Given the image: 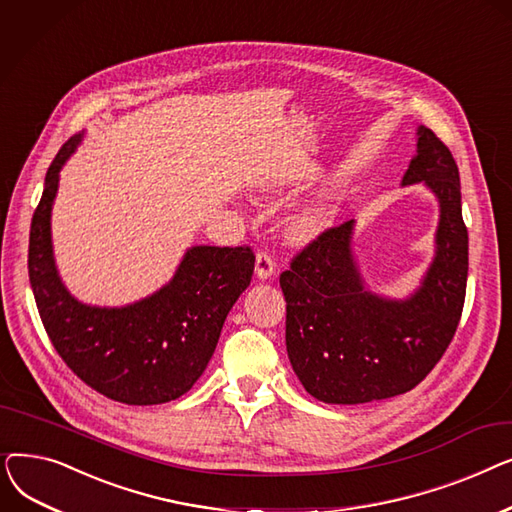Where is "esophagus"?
<instances>
[{"label": "esophagus", "instance_id": "1", "mask_svg": "<svg viewBox=\"0 0 512 512\" xmlns=\"http://www.w3.org/2000/svg\"><path fill=\"white\" fill-rule=\"evenodd\" d=\"M255 274L259 280H267L276 274V261L274 255L267 251H259L255 259Z\"/></svg>", "mask_w": 512, "mask_h": 512}]
</instances>
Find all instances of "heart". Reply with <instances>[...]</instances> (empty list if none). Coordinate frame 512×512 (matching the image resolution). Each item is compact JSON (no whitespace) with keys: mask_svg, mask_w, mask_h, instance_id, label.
<instances>
[{"mask_svg":"<svg viewBox=\"0 0 512 512\" xmlns=\"http://www.w3.org/2000/svg\"><path fill=\"white\" fill-rule=\"evenodd\" d=\"M332 209L326 201H315L307 207H303L290 222V234L297 240H307L315 236L319 230H324L330 222Z\"/></svg>","mask_w":512,"mask_h":512,"instance_id":"heart-1","label":"heart"}]
</instances>
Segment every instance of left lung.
Here are the masks:
<instances>
[{
    "mask_svg": "<svg viewBox=\"0 0 512 512\" xmlns=\"http://www.w3.org/2000/svg\"><path fill=\"white\" fill-rule=\"evenodd\" d=\"M415 182H425L440 199V226L436 259L411 299L388 301L363 288L351 255L353 220L319 232L280 274L288 359L317 400L361 405L405 394L452 342L465 305L469 234L459 168L425 126L402 178V184Z\"/></svg>",
    "mask_w": 512,
    "mask_h": 512,
    "instance_id": "1",
    "label": "left lung"
}]
</instances>
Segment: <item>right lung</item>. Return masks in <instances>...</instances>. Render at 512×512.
<instances>
[{"instance_id":"1","label":"right lung","mask_w":512,"mask_h":512,"mask_svg":"<svg viewBox=\"0 0 512 512\" xmlns=\"http://www.w3.org/2000/svg\"><path fill=\"white\" fill-rule=\"evenodd\" d=\"M80 141L68 139L45 174L29 236V278L43 328L62 361L95 392L124 405H161L193 388L205 371L228 311L249 284L255 253L193 247L174 280L122 309L72 299L51 255L49 215L58 174Z\"/></svg>"}]
</instances>
